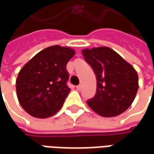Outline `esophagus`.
I'll return each mask as SVG.
<instances>
[{
  "mask_svg": "<svg viewBox=\"0 0 154 154\" xmlns=\"http://www.w3.org/2000/svg\"><path fill=\"white\" fill-rule=\"evenodd\" d=\"M77 89L78 91H81L82 90V85H78V86H77Z\"/></svg>",
  "mask_w": 154,
  "mask_h": 154,
  "instance_id": "esophagus-1",
  "label": "esophagus"
}]
</instances>
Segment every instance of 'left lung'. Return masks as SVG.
Listing matches in <instances>:
<instances>
[{"label": "left lung", "mask_w": 154, "mask_h": 154, "mask_svg": "<svg viewBox=\"0 0 154 154\" xmlns=\"http://www.w3.org/2000/svg\"><path fill=\"white\" fill-rule=\"evenodd\" d=\"M82 53L97 77V93L87 105L103 117H114L125 112L139 89L135 69L109 47L84 48Z\"/></svg>", "instance_id": "1"}]
</instances>
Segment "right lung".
Returning <instances> with one entry per match:
<instances>
[{"instance_id": "1", "label": "right lung", "mask_w": 154, "mask_h": 154, "mask_svg": "<svg viewBox=\"0 0 154 154\" xmlns=\"http://www.w3.org/2000/svg\"><path fill=\"white\" fill-rule=\"evenodd\" d=\"M75 50L54 45L44 48L24 65L15 82L22 108L33 117L45 119L63 106L70 92L66 66Z\"/></svg>"}]
</instances>
